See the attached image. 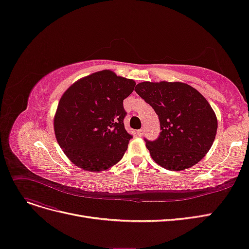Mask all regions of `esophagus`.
<instances>
[{
  "mask_svg": "<svg viewBox=\"0 0 249 249\" xmlns=\"http://www.w3.org/2000/svg\"><path fill=\"white\" fill-rule=\"evenodd\" d=\"M144 133H145V130H144V128H140V130H139L138 132H137V134H138L140 137H142V136L144 135Z\"/></svg>",
  "mask_w": 249,
  "mask_h": 249,
  "instance_id": "obj_1",
  "label": "esophagus"
}]
</instances>
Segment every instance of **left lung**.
<instances>
[{
    "label": "left lung",
    "instance_id": "obj_1",
    "mask_svg": "<svg viewBox=\"0 0 249 249\" xmlns=\"http://www.w3.org/2000/svg\"><path fill=\"white\" fill-rule=\"evenodd\" d=\"M136 92L149 104L160 119V134L145 138L153 160L171 171L199 162L212 146L217 119L207 100L185 83L141 82Z\"/></svg>",
    "mask_w": 249,
    "mask_h": 249
}]
</instances>
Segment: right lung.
Segmentation results:
<instances>
[{
  "mask_svg": "<svg viewBox=\"0 0 249 249\" xmlns=\"http://www.w3.org/2000/svg\"><path fill=\"white\" fill-rule=\"evenodd\" d=\"M135 85L132 79L104 70L84 77L65 91L54 116V133L73 164L99 172L123 159L133 138L124 128V100Z\"/></svg>",
  "mask_w": 249,
  "mask_h": 249,
  "instance_id": "obj_1",
  "label": "right lung"
}]
</instances>
